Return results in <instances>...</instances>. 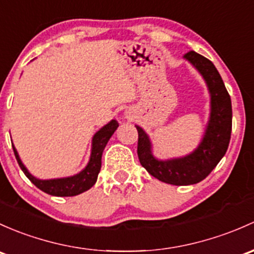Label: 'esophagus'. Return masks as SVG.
I'll use <instances>...</instances> for the list:
<instances>
[{
	"instance_id": "1",
	"label": "esophagus",
	"mask_w": 254,
	"mask_h": 254,
	"mask_svg": "<svg viewBox=\"0 0 254 254\" xmlns=\"http://www.w3.org/2000/svg\"><path fill=\"white\" fill-rule=\"evenodd\" d=\"M125 117H127V119H129V120H132V119H134V118H135V117H134V116H132V114H130V113H129V112H127V114H125Z\"/></svg>"
}]
</instances>
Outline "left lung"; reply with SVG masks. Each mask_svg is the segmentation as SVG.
<instances>
[{"label": "left lung", "mask_w": 254, "mask_h": 254, "mask_svg": "<svg viewBox=\"0 0 254 254\" xmlns=\"http://www.w3.org/2000/svg\"><path fill=\"white\" fill-rule=\"evenodd\" d=\"M184 60L201 74L210 96L209 119L198 146L184 157L158 159L153 156L147 132L135 125L138 132L137 156L141 165L162 183L176 186L193 185L210 174L226 153L233 125L230 96L214 64L194 51L186 53Z\"/></svg>", "instance_id": "8db88e82"}]
</instances>
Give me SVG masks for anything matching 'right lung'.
Masks as SVG:
<instances>
[{"label": "right lung", "instance_id": "obj_1", "mask_svg": "<svg viewBox=\"0 0 254 254\" xmlns=\"http://www.w3.org/2000/svg\"><path fill=\"white\" fill-rule=\"evenodd\" d=\"M119 127L117 120H111L108 124L101 127L92 137V146H91V154H90L89 163L86 167L75 175L66 176V178H58V179H47V180H42V179H37L34 175L29 173L25 165L21 162L19 154H18L17 149L14 145L12 143L13 151H14L15 158H17L18 164H19L20 169L23 170L26 178L40 189L41 191L46 192L51 196H58V197H70L76 196V194L82 193V192L87 191L91 189L97 181L98 173L101 170V159H102L103 149H105L107 142L117 127Z\"/></svg>", "mask_w": 254, "mask_h": 254}]
</instances>
